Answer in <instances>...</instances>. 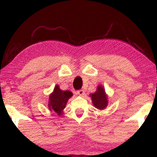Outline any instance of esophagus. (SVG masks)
I'll list each match as a JSON object with an SVG mask.
<instances>
[{
	"mask_svg": "<svg viewBox=\"0 0 157 157\" xmlns=\"http://www.w3.org/2000/svg\"><path fill=\"white\" fill-rule=\"evenodd\" d=\"M77 94H78V95H79L80 96H83V95H84V94H85V92H84V91H83V90H79V91H77Z\"/></svg>",
	"mask_w": 157,
	"mask_h": 157,
	"instance_id": "obj_1",
	"label": "esophagus"
}]
</instances>
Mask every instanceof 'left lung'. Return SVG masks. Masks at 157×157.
<instances>
[{
	"label": "left lung",
	"mask_w": 157,
	"mask_h": 157,
	"mask_svg": "<svg viewBox=\"0 0 157 157\" xmlns=\"http://www.w3.org/2000/svg\"><path fill=\"white\" fill-rule=\"evenodd\" d=\"M90 96L94 107L97 109L104 110L108 106V96L101 85H98L96 88V91L94 94H90Z\"/></svg>",
	"instance_id": "left-lung-1"
}]
</instances>
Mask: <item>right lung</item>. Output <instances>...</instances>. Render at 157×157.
Wrapping results in <instances>:
<instances>
[{"label":"right lung","mask_w":157,"mask_h":157,"mask_svg":"<svg viewBox=\"0 0 157 157\" xmlns=\"http://www.w3.org/2000/svg\"><path fill=\"white\" fill-rule=\"evenodd\" d=\"M73 96L70 91H63L59 85H56L52 93L49 96L48 108L51 111L57 113L59 116L63 114V109L66 108L68 100Z\"/></svg>","instance_id":"add662e5"}]
</instances>
